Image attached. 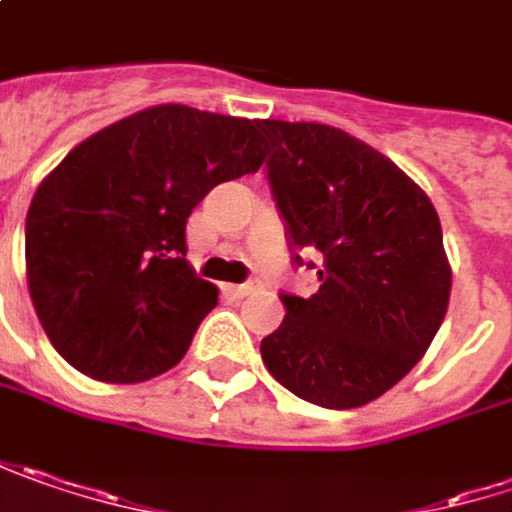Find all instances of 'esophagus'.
Masks as SVG:
<instances>
[{
    "label": "esophagus",
    "instance_id": "esophagus-1",
    "mask_svg": "<svg viewBox=\"0 0 512 512\" xmlns=\"http://www.w3.org/2000/svg\"><path fill=\"white\" fill-rule=\"evenodd\" d=\"M259 285L256 282H242V285H224V294H230L233 299H242V296L253 294Z\"/></svg>",
    "mask_w": 512,
    "mask_h": 512
}]
</instances>
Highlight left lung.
<instances>
[{
    "mask_svg": "<svg viewBox=\"0 0 512 512\" xmlns=\"http://www.w3.org/2000/svg\"><path fill=\"white\" fill-rule=\"evenodd\" d=\"M259 129L294 265H305L299 250L322 259L317 294H279L285 320L262 340V360L308 403L366 406L415 369L447 314L438 213L395 161L343 129L288 120Z\"/></svg>",
    "mask_w": 512,
    "mask_h": 512,
    "instance_id": "8db88e82",
    "label": "left lung"
}]
</instances>
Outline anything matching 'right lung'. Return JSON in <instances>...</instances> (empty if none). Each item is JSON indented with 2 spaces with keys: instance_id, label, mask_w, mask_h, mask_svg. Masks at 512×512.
Wrapping results in <instances>:
<instances>
[{
  "instance_id": "add662e5",
  "label": "right lung",
  "mask_w": 512,
  "mask_h": 512,
  "mask_svg": "<svg viewBox=\"0 0 512 512\" xmlns=\"http://www.w3.org/2000/svg\"><path fill=\"white\" fill-rule=\"evenodd\" d=\"M262 120L152 106L74 146L25 218L28 291L51 345L103 383L172 369L216 285L187 262V218L265 161Z\"/></svg>"
}]
</instances>
